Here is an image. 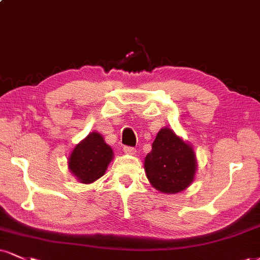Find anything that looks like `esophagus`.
<instances>
[{"label":"esophagus","mask_w":260,"mask_h":260,"mask_svg":"<svg viewBox=\"0 0 260 260\" xmlns=\"http://www.w3.org/2000/svg\"><path fill=\"white\" fill-rule=\"evenodd\" d=\"M123 151L124 154H128V155L136 154V149L132 148V146H123Z\"/></svg>","instance_id":"esophagus-1"}]
</instances>
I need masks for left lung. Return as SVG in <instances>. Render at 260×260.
Returning <instances> with one entry per match:
<instances>
[{
    "label": "left lung",
    "instance_id": "obj_1",
    "mask_svg": "<svg viewBox=\"0 0 260 260\" xmlns=\"http://www.w3.org/2000/svg\"><path fill=\"white\" fill-rule=\"evenodd\" d=\"M146 177L152 186L164 193H177L192 183L198 162L191 145L171 128H162L144 161Z\"/></svg>",
    "mask_w": 260,
    "mask_h": 260
}]
</instances>
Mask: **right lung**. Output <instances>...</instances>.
Returning a JSON list of instances; mask_svg holds the SVG:
<instances>
[{"mask_svg": "<svg viewBox=\"0 0 260 260\" xmlns=\"http://www.w3.org/2000/svg\"><path fill=\"white\" fill-rule=\"evenodd\" d=\"M114 158L112 149L102 134L92 132L75 146L69 156V170L83 184H89L104 176Z\"/></svg>", "mask_w": 260, "mask_h": 260, "instance_id": "obj_1", "label": "right lung"}]
</instances>
